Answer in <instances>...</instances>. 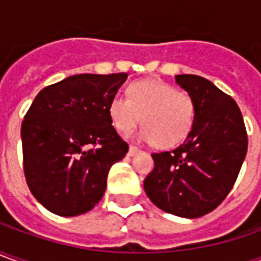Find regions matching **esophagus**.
<instances>
[{"label":"esophagus","mask_w":261,"mask_h":261,"mask_svg":"<svg viewBox=\"0 0 261 261\" xmlns=\"http://www.w3.org/2000/svg\"><path fill=\"white\" fill-rule=\"evenodd\" d=\"M140 150L137 147H134V146H130V148H128V156H136L137 153H139Z\"/></svg>","instance_id":"34e87169"}]
</instances>
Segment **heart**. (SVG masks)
Returning <instances> with one entry per match:
<instances>
[{
	"label": "heart",
	"mask_w": 261,
	"mask_h": 261,
	"mask_svg": "<svg viewBox=\"0 0 261 261\" xmlns=\"http://www.w3.org/2000/svg\"><path fill=\"white\" fill-rule=\"evenodd\" d=\"M128 99L114 96L108 105L110 118L121 134L130 133L137 124H144L137 139L160 147H173L191 133L195 120V105L189 95L175 86L159 81L144 79L131 84Z\"/></svg>",
	"instance_id": "heart-1"
}]
</instances>
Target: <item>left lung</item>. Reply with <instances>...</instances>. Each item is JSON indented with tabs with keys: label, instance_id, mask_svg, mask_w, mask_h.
<instances>
[{
	"label": "left lung",
	"instance_id": "obj_1",
	"mask_svg": "<svg viewBox=\"0 0 261 261\" xmlns=\"http://www.w3.org/2000/svg\"><path fill=\"white\" fill-rule=\"evenodd\" d=\"M195 105L185 141L172 151L153 153L154 169L144 192L158 208L182 218L214 211L232 189L247 153V133L236 101L211 81L176 75Z\"/></svg>",
	"mask_w": 261,
	"mask_h": 261
}]
</instances>
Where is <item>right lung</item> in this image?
I'll use <instances>...</instances> for the list:
<instances>
[{
	"label": "right lung",
	"instance_id": "right-lung-1",
	"mask_svg": "<svg viewBox=\"0 0 261 261\" xmlns=\"http://www.w3.org/2000/svg\"><path fill=\"white\" fill-rule=\"evenodd\" d=\"M128 73H81L43 88L21 124L24 175L34 198L60 217L91 211L128 151L108 105Z\"/></svg>",
	"mask_w": 261,
	"mask_h": 261
}]
</instances>
